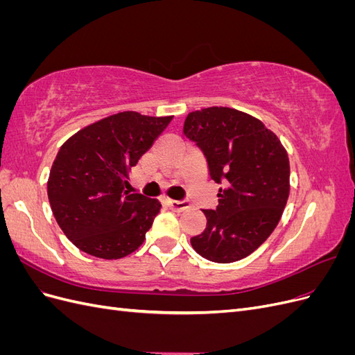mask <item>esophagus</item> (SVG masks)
<instances>
[{
	"label": "esophagus",
	"mask_w": 355,
	"mask_h": 355,
	"mask_svg": "<svg viewBox=\"0 0 355 355\" xmlns=\"http://www.w3.org/2000/svg\"><path fill=\"white\" fill-rule=\"evenodd\" d=\"M166 204L171 210H175V211H184V210H187L189 207V202L184 201V200H182V201L168 200V201H166Z\"/></svg>",
	"instance_id": "1"
}]
</instances>
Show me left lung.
<instances>
[{
	"mask_svg": "<svg viewBox=\"0 0 355 355\" xmlns=\"http://www.w3.org/2000/svg\"><path fill=\"white\" fill-rule=\"evenodd\" d=\"M184 135L222 185L216 210H202L206 230L191 244L207 261H240L270 237L282 218L290 189L286 149L263 123L223 106L189 112Z\"/></svg>",
	"mask_w": 355,
	"mask_h": 355,
	"instance_id": "8db88e82",
	"label": "left lung"
}]
</instances>
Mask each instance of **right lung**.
Returning a JSON list of instances; mask_svg holds the SVG:
<instances>
[{
  "label": "right lung",
  "mask_w": 355,
  "mask_h": 355,
  "mask_svg": "<svg viewBox=\"0 0 355 355\" xmlns=\"http://www.w3.org/2000/svg\"><path fill=\"white\" fill-rule=\"evenodd\" d=\"M173 116L127 111L90 124L63 144L51 166L47 194L60 230L80 250L101 259L135 252L161 204L128 194V171Z\"/></svg>",
  "instance_id": "obj_1"
}]
</instances>
